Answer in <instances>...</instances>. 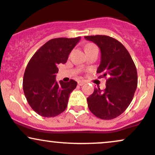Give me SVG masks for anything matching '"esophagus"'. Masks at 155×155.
<instances>
[{"label": "esophagus", "mask_w": 155, "mask_h": 155, "mask_svg": "<svg viewBox=\"0 0 155 155\" xmlns=\"http://www.w3.org/2000/svg\"><path fill=\"white\" fill-rule=\"evenodd\" d=\"M84 84H85L84 81H81V80H80V81H78V84H79V86H82V85Z\"/></svg>", "instance_id": "obj_1"}]
</instances>
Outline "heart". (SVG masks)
<instances>
[{
    "instance_id": "b5f03b06",
    "label": "heart",
    "mask_w": 155,
    "mask_h": 155,
    "mask_svg": "<svg viewBox=\"0 0 155 155\" xmlns=\"http://www.w3.org/2000/svg\"><path fill=\"white\" fill-rule=\"evenodd\" d=\"M95 47V46L94 45V44H87V45L86 46V47H85V49H90V48H92V47Z\"/></svg>"
}]
</instances>
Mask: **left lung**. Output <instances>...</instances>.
I'll return each mask as SVG.
<instances>
[{
    "mask_svg": "<svg viewBox=\"0 0 155 155\" xmlns=\"http://www.w3.org/2000/svg\"><path fill=\"white\" fill-rule=\"evenodd\" d=\"M86 40L101 49V63L97 73L106 77L104 90L94 89L87 97L90 111L102 120H112L125 111L132 101L138 85L134 62L123 44L107 35H87Z\"/></svg>",
    "mask_w": 155,
    "mask_h": 155,
    "instance_id": "1",
    "label": "left lung"
}]
</instances>
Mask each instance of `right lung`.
Listing matches in <instances>:
<instances>
[{"mask_svg": "<svg viewBox=\"0 0 155 155\" xmlns=\"http://www.w3.org/2000/svg\"><path fill=\"white\" fill-rule=\"evenodd\" d=\"M81 37L53 38L33 54L27 65L23 77V91L31 107L44 117L58 116L66 108L71 92L77 82L55 79L57 65L67 62L71 51Z\"/></svg>", "mask_w": 155, "mask_h": 155, "instance_id": "add662e5", "label": "right lung"}]
</instances>
